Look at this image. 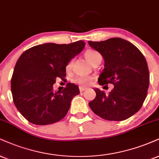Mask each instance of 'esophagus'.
I'll list each match as a JSON object with an SVG mask.
<instances>
[{"label": "esophagus", "mask_w": 159, "mask_h": 159, "mask_svg": "<svg viewBox=\"0 0 159 159\" xmlns=\"http://www.w3.org/2000/svg\"><path fill=\"white\" fill-rule=\"evenodd\" d=\"M87 87H79V89H80V92H84V91H85L86 89H87Z\"/></svg>", "instance_id": "1"}]
</instances>
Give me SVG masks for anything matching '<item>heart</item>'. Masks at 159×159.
Segmentation results:
<instances>
[{"instance_id": "1", "label": "heart", "mask_w": 159, "mask_h": 159, "mask_svg": "<svg viewBox=\"0 0 159 159\" xmlns=\"http://www.w3.org/2000/svg\"><path fill=\"white\" fill-rule=\"evenodd\" d=\"M85 58L91 64H93L95 61L97 60L98 58H101V55L100 53L98 52L97 51L93 50V49H89L85 52ZM72 61H70L66 65V70H70L72 67ZM93 77L88 75H78L74 78L73 81L75 83L81 85V86H88L93 81Z\"/></svg>"}]
</instances>
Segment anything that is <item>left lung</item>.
I'll list each match as a JSON object with an SVG mask.
<instances>
[{
	"label": "left lung",
	"instance_id": "obj_1",
	"mask_svg": "<svg viewBox=\"0 0 159 159\" xmlns=\"http://www.w3.org/2000/svg\"><path fill=\"white\" fill-rule=\"evenodd\" d=\"M88 43L104 60L98 84L114 85L108 95L95 88L96 96L89 107L108 121L127 119L140 110L147 97L150 75L146 59L135 45L120 38Z\"/></svg>",
	"mask_w": 159,
	"mask_h": 159
}]
</instances>
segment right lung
Instances as JSON below:
<instances>
[{
    "mask_svg": "<svg viewBox=\"0 0 159 159\" xmlns=\"http://www.w3.org/2000/svg\"><path fill=\"white\" fill-rule=\"evenodd\" d=\"M79 41L70 44L47 43L26 50L15 64L11 80L14 104L24 117L36 125L55 123L65 117L79 88L68 83L53 91L56 78L64 79L66 66L85 47Z\"/></svg>",
    "mask_w": 159,
    "mask_h": 159,
    "instance_id": "obj_1",
    "label": "right lung"
}]
</instances>
